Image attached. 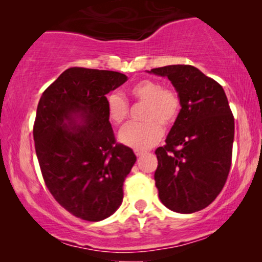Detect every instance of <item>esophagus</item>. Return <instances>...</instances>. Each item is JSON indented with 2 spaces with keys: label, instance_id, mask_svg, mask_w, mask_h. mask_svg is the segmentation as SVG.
<instances>
[{
  "label": "esophagus",
  "instance_id": "esophagus-1",
  "mask_svg": "<svg viewBox=\"0 0 262 262\" xmlns=\"http://www.w3.org/2000/svg\"><path fill=\"white\" fill-rule=\"evenodd\" d=\"M135 154H136V156H141V155H143V154H145V151H144V150H138V149H136V150H135Z\"/></svg>",
  "mask_w": 262,
  "mask_h": 262
}]
</instances>
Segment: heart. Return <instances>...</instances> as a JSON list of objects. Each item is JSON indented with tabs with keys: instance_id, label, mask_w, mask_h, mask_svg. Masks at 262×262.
I'll return each mask as SVG.
<instances>
[{
	"instance_id": "b5f03b06",
	"label": "heart",
	"mask_w": 262,
	"mask_h": 262,
	"mask_svg": "<svg viewBox=\"0 0 262 262\" xmlns=\"http://www.w3.org/2000/svg\"><path fill=\"white\" fill-rule=\"evenodd\" d=\"M135 101L144 102L141 113L143 121L130 123L119 134L125 145L135 149H148L162 137V126L169 127L177 121L181 110V99L173 88L163 87L155 80H142L130 88ZM107 116L114 125H121L128 117L127 100L120 93H111L106 99Z\"/></svg>"
}]
</instances>
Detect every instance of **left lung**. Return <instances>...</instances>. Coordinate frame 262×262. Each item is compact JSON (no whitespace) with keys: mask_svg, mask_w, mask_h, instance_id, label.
I'll return each instance as SVG.
<instances>
[{"mask_svg":"<svg viewBox=\"0 0 262 262\" xmlns=\"http://www.w3.org/2000/svg\"><path fill=\"white\" fill-rule=\"evenodd\" d=\"M150 73L168 77L181 99L166 145L155 151L159 196L175 212H196L217 198L228 179L234 116L222 85L196 68L177 64Z\"/></svg>","mask_w":262,"mask_h":262,"instance_id":"8db88e82","label":"left lung"}]
</instances>
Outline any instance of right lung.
Here are the masks:
<instances>
[{
    "label": "right lung",
    "mask_w": 262,
    "mask_h": 262,
    "mask_svg": "<svg viewBox=\"0 0 262 262\" xmlns=\"http://www.w3.org/2000/svg\"><path fill=\"white\" fill-rule=\"evenodd\" d=\"M126 80L118 71L69 68L39 100L33 138L42 179L56 202L83 221L116 212L136 162L107 116L106 94Z\"/></svg>",
    "instance_id": "right-lung-1"
}]
</instances>
